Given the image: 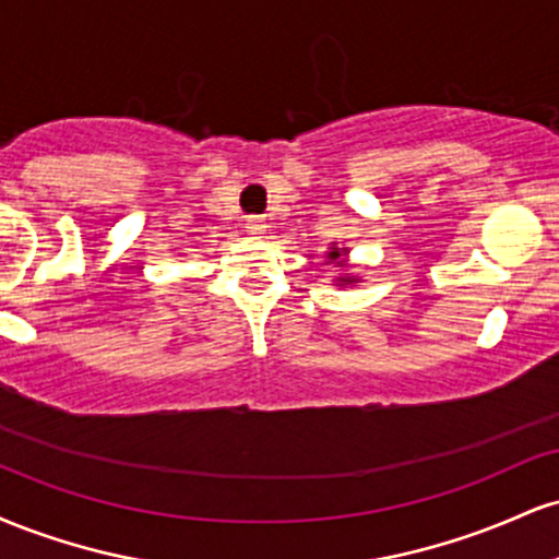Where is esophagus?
Instances as JSON below:
<instances>
[{
    "label": "esophagus",
    "mask_w": 559,
    "mask_h": 559,
    "mask_svg": "<svg viewBox=\"0 0 559 559\" xmlns=\"http://www.w3.org/2000/svg\"><path fill=\"white\" fill-rule=\"evenodd\" d=\"M247 228L252 230V234H260V230L265 228V223H262V217H247Z\"/></svg>",
    "instance_id": "34e87169"
}]
</instances>
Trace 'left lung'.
Listing matches in <instances>:
<instances>
[{
    "mask_svg": "<svg viewBox=\"0 0 559 559\" xmlns=\"http://www.w3.org/2000/svg\"><path fill=\"white\" fill-rule=\"evenodd\" d=\"M329 258H331V260H336V258H338V252H331V254H329ZM342 281H349V278H346V275H344V278H342Z\"/></svg>",
    "mask_w": 559,
    "mask_h": 559,
    "instance_id": "left-lung-1",
    "label": "left lung"
}]
</instances>
